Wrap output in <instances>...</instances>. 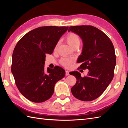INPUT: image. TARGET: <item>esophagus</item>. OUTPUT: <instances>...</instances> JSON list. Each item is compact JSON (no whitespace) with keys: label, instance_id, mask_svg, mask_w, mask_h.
<instances>
[{"label":"esophagus","instance_id":"1","mask_svg":"<svg viewBox=\"0 0 128 128\" xmlns=\"http://www.w3.org/2000/svg\"><path fill=\"white\" fill-rule=\"evenodd\" d=\"M66 76L69 75V72L68 71V70H66Z\"/></svg>","mask_w":128,"mask_h":128}]
</instances>
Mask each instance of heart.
Returning a JSON list of instances; mask_svg holds the SVG:
<instances>
[{"instance_id": "b5f03b06", "label": "heart", "mask_w": 128, "mask_h": 128, "mask_svg": "<svg viewBox=\"0 0 128 128\" xmlns=\"http://www.w3.org/2000/svg\"><path fill=\"white\" fill-rule=\"evenodd\" d=\"M65 40L66 42L68 43L69 46L73 48L76 47H79L81 43V39L80 37L78 36L77 34L73 32H70V33L68 34ZM59 46V42L56 43V46L55 50ZM75 62V59L74 58H62L60 60V64L62 66L64 67L68 68L72 66V64Z\"/></svg>"}]
</instances>
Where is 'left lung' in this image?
<instances>
[{
	"mask_svg": "<svg viewBox=\"0 0 128 128\" xmlns=\"http://www.w3.org/2000/svg\"><path fill=\"white\" fill-rule=\"evenodd\" d=\"M83 41L81 55L78 62H82L78 69H88V75L81 77L77 71L70 72L76 82L71 91L75 98L91 101L100 97L112 81L116 64L114 48L110 38L95 27L81 25L69 27Z\"/></svg>",
	"mask_w": 128,
	"mask_h": 128,
	"instance_id": "1",
	"label": "left lung"
}]
</instances>
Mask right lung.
Instances as JSON below:
<instances>
[{
    "instance_id": "add662e5",
    "label": "right lung",
    "mask_w": 128,
    "mask_h": 128,
    "mask_svg": "<svg viewBox=\"0 0 128 128\" xmlns=\"http://www.w3.org/2000/svg\"><path fill=\"white\" fill-rule=\"evenodd\" d=\"M68 27L43 26L28 32L14 50L11 70L19 91L36 103L50 99L54 85L66 75L62 68L44 69L46 54H52L60 37Z\"/></svg>"
}]
</instances>
